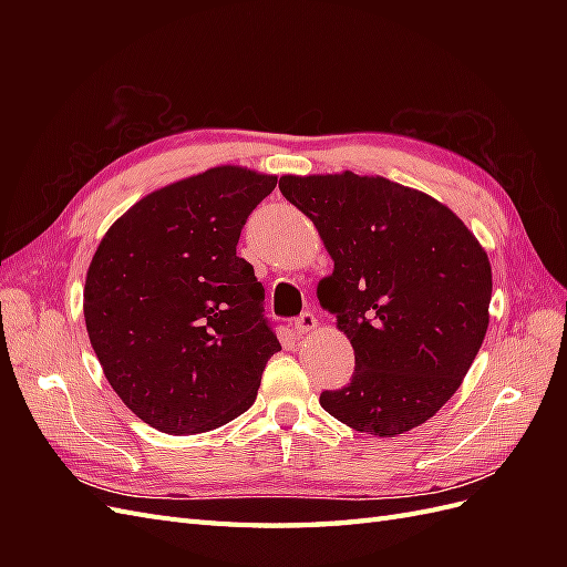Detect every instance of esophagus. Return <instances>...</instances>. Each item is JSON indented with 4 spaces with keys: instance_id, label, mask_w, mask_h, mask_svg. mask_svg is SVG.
I'll return each instance as SVG.
<instances>
[{
    "instance_id": "esophagus-1",
    "label": "esophagus",
    "mask_w": 567,
    "mask_h": 567,
    "mask_svg": "<svg viewBox=\"0 0 567 567\" xmlns=\"http://www.w3.org/2000/svg\"><path fill=\"white\" fill-rule=\"evenodd\" d=\"M317 329V317L307 310V312H302L298 319H296V331L300 333V336H305V333H310V331H315Z\"/></svg>"
}]
</instances>
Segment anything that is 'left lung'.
Masks as SVG:
<instances>
[{
	"label": "left lung",
	"mask_w": 567,
	"mask_h": 567,
	"mask_svg": "<svg viewBox=\"0 0 567 567\" xmlns=\"http://www.w3.org/2000/svg\"><path fill=\"white\" fill-rule=\"evenodd\" d=\"M279 188L333 257L317 296L354 348L350 383L323 390L321 406L379 437L425 423L485 340L487 252L447 205L383 177L286 175Z\"/></svg>",
	"instance_id": "left-lung-1"
}]
</instances>
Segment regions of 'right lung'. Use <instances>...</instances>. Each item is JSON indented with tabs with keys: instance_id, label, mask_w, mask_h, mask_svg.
I'll use <instances>...</instances> for the list:
<instances>
[{
	"instance_id": "obj_1",
	"label": "right lung",
	"mask_w": 567,
	"mask_h": 567,
	"mask_svg": "<svg viewBox=\"0 0 567 567\" xmlns=\"http://www.w3.org/2000/svg\"><path fill=\"white\" fill-rule=\"evenodd\" d=\"M277 177L221 165L148 194L101 238L84 323L111 388L169 435L241 416L281 346L265 288L236 255Z\"/></svg>"
}]
</instances>
